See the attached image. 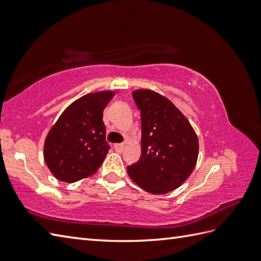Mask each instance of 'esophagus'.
<instances>
[{
  "label": "esophagus",
  "instance_id": "obj_1",
  "mask_svg": "<svg viewBox=\"0 0 261 261\" xmlns=\"http://www.w3.org/2000/svg\"><path fill=\"white\" fill-rule=\"evenodd\" d=\"M114 148H115V150L117 151V153H122L123 148H124V145H123V144H115L114 145Z\"/></svg>",
  "mask_w": 261,
  "mask_h": 261
}]
</instances>
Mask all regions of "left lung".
<instances>
[{
    "label": "left lung",
    "instance_id": "8db88e82",
    "mask_svg": "<svg viewBox=\"0 0 261 261\" xmlns=\"http://www.w3.org/2000/svg\"><path fill=\"white\" fill-rule=\"evenodd\" d=\"M141 118V155L127 167L134 181L151 194L178 188L195 168L198 140L173 103L151 90L132 92Z\"/></svg>",
    "mask_w": 261,
    "mask_h": 261
}]
</instances>
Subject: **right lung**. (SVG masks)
Returning a JSON list of instances; mask_svg holds the SVG:
<instances>
[{"label":"right lung","instance_id":"right-lung-1","mask_svg":"<svg viewBox=\"0 0 261 261\" xmlns=\"http://www.w3.org/2000/svg\"><path fill=\"white\" fill-rule=\"evenodd\" d=\"M114 92L85 94L75 100L51 127L44 144V161L52 174L66 182H75L97 171L110 144L102 112Z\"/></svg>","mask_w":261,"mask_h":261}]
</instances>
